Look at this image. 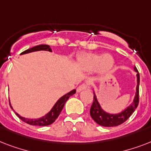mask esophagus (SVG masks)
<instances>
[{
	"instance_id": "obj_1",
	"label": "esophagus",
	"mask_w": 151,
	"mask_h": 151,
	"mask_svg": "<svg viewBox=\"0 0 151 151\" xmlns=\"http://www.w3.org/2000/svg\"><path fill=\"white\" fill-rule=\"evenodd\" d=\"M88 88V84H86V83H83V84H81V85H80L78 86V89L77 90H78V92H81V91H82V90L87 89Z\"/></svg>"
}]
</instances>
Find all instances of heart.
I'll return each instance as SVG.
<instances>
[{
	"instance_id": "b5f03b06",
	"label": "heart",
	"mask_w": 151,
	"mask_h": 151,
	"mask_svg": "<svg viewBox=\"0 0 151 151\" xmlns=\"http://www.w3.org/2000/svg\"><path fill=\"white\" fill-rule=\"evenodd\" d=\"M78 63L86 70H93L97 68L101 73H106L113 68L114 59L109 54L85 53L79 57Z\"/></svg>"
}]
</instances>
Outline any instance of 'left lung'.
I'll use <instances>...</instances> for the list:
<instances>
[{"label":"left lung","instance_id":"8db88e82","mask_svg":"<svg viewBox=\"0 0 151 151\" xmlns=\"http://www.w3.org/2000/svg\"><path fill=\"white\" fill-rule=\"evenodd\" d=\"M134 70L136 71L137 74V86H136V96L133 100V103L129 106V107L125 109L124 111H122L117 114H111L105 112L104 110H102L99 102L97 101L96 96L94 93L93 97V103L90 109V115L95 122L99 125L104 127H114L117 126L119 124H122L124 122H126L129 119V117L132 114V113L135 111L139 105V73L136 66H134Z\"/></svg>","mask_w":151,"mask_h":151}]
</instances>
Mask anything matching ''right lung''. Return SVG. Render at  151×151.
Returning a JSON list of instances; mask_svg holds the SVG:
<instances>
[{"label": "right lung", "mask_w": 151, "mask_h": 151, "mask_svg": "<svg viewBox=\"0 0 151 151\" xmlns=\"http://www.w3.org/2000/svg\"><path fill=\"white\" fill-rule=\"evenodd\" d=\"M41 50H45V51H49L52 52V49L50 48V46L47 45H37L35 47H33L31 48H29L27 50L24 51L21 53L22 54H27L29 52H36V51H41ZM76 92V90L73 89L68 92L67 94L64 95L63 96H62L59 100L57 101L56 103L55 104L54 106L52 107V110H50V112H48L45 116H44L42 117L37 118V119H28V118H25L18 114L17 113H15L18 117H19L20 119L22 120V122H26L27 124H31V125H37V126H47L49 124H52L53 122L56 120V118L59 117V114L61 113L65 103L67 101V99L71 96L72 95H73ZM12 107V106L10 105Z\"/></svg>", "instance_id": "add662e5"}]
</instances>
